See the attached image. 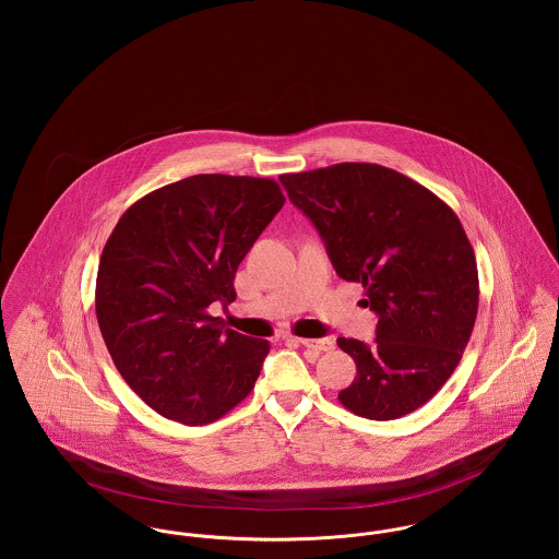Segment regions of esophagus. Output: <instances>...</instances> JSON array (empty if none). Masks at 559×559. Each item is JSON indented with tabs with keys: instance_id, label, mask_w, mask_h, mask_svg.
<instances>
[{
	"instance_id": "esophagus-1",
	"label": "esophagus",
	"mask_w": 559,
	"mask_h": 559,
	"mask_svg": "<svg viewBox=\"0 0 559 559\" xmlns=\"http://www.w3.org/2000/svg\"><path fill=\"white\" fill-rule=\"evenodd\" d=\"M297 344H301L304 347H310V349H314V352H329V349L335 347L333 340H308V337H297Z\"/></svg>"
}]
</instances>
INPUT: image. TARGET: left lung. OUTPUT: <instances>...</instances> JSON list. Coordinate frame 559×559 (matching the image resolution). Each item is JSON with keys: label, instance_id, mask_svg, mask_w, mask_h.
<instances>
[{"label": "left lung", "instance_id": "1", "mask_svg": "<svg viewBox=\"0 0 559 559\" xmlns=\"http://www.w3.org/2000/svg\"><path fill=\"white\" fill-rule=\"evenodd\" d=\"M293 205L326 245L335 272L365 287L374 346L340 337L356 362L340 402L358 417H404L449 381L478 317V266L456 213L419 182L377 163L283 174Z\"/></svg>", "mask_w": 559, "mask_h": 559}]
</instances>
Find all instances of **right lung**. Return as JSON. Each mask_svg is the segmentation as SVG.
Returning a JSON list of instances; mask_svg holds the SVG:
<instances>
[{"instance_id":"right-lung-1","label":"right lung","mask_w":559,"mask_h":559,"mask_svg":"<svg viewBox=\"0 0 559 559\" xmlns=\"http://www.w3.org/2000/svg\"><path fill=\"white\" fill-rule=\"evenodd\" d=\"M285 205L270 178L199 174L138 199L100 255L96 317L108 354L159 415L205 426L247 399L270 342L210 314L237 299L242 258Z\"/></svg>"}]
</instances>
